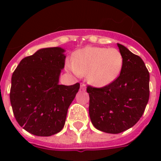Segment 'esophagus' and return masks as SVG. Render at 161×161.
<instances>
[{"instance_id":"1","label":"esophagus","mask_w":161,"mask_h":161,"mask_svg":"<svg viewBox=\"0 0 161 161\" xmlns=\"http://www.w3.org/2000/svg\"><path fill=\"white\" fill-rule=\"evenodd\" d=\"M80 90H82V91H85L86 90V86L85 84H84V83H81Z\"/></svg>"}]
</instances>
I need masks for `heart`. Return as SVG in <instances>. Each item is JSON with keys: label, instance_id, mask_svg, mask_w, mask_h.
Masks as SVG:
<instances>
[{"label": "heart", "instance_id": "heart-1", "mask_svg": "<svg viewBox=\"0 0 161 161\" xmlns=\"http://www.w3.org/2000/svg\"><path fill=\"white\" fill-rule=\"evenodd\" d=\"M124 64L122 54L115 48L86 47L76 50L68 69L78 75H86L90 84L105 87L121 74Z\"/></svg>", "mask_w": 161, "mask_h": 161}]
</instances>
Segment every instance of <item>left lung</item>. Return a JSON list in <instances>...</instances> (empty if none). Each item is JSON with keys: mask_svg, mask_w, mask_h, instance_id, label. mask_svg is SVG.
Instances as JSON below:
<instances>
[{"mask_svg": "<svg viewBox=\"0 0 161 161\" xmlns=\"http://www.w3.org/2000/svg\"><path fill=\"white\" fill-rule=\"evenodd\" d=\"M118 47L124 60L119 77L108 86L86 89L92 125L111 134L134 126L143 114L150 97V74L142 58L120 43Z\"/></svg>", "mask_w": 161, "mask_h": 161, "instance_id": "left-lung-1", "label": "left lung"}]
</instances>
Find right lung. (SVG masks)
Wrapping results in <instances>:
<instances>
[{
    "label": "right lung",
    "mask_w": 161,
    "mask_h": 161,
    "mask_svg": "<svg viewBox=\"0 0 161 161\" xmlns=\"http://www.w3.org/2000/svg\"><path fill=\"white\" fill-rule=\"evenodd\" d=\"M65 50L42 48L23 58L11 77L10 100L16 121L37 136H50L61 131L68 109L80 84L60 85Z\"/></svg>",
    "instance_id": "right-lung-1"
}]
</instances>
